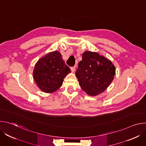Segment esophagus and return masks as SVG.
Segmentation results:
<instances>
[{
    "label": "esophagus",
    "mask_w": 146,
    "mask_h": 146,
    "mask_svg": "<svg viewBox=\"0 0 146 146\" xmlns=\"http://www.w3.org/2000/svg\"><path fill=\"white\" fill-rule=\"evenodd\" d=\"M70 69H71V70H72V72H75V70H76V67H75V66L71 67Z\"/></svg>",
    "instance_id": "34e87169"
}]
</instances>
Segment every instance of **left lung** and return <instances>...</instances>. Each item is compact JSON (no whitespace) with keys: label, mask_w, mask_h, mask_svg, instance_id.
Listing matches in <instances>:
<instances>
[{"label":"left lung","mask_w":146,"mask_h":146,"mask_svg":"<svg viewBox=\"0 0 146 146\" xmlns=\"http://www.w3.org/2000/svg\"><path fill=\"white\" fill-rule=\"evenodd\" d=\"M115 73V68L110 60L97 52L85 51L76 76L81 88L88 95L95 96L106 90Z\"/></svg>","instance_id":"8db88e82"}]
</instances>
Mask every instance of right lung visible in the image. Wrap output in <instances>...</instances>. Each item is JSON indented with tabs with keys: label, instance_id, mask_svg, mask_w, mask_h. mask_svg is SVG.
I'll return each instance as SVG.
<instances>
[{
	"label": "right lung",
	"instance_id": "add662e5",
	"mask_svg": "<svg viewBox=\"0 0 146 146\" xmlns=\"http://www.w3.org/2000/svg\"><path fill=\"white\" fill-rule=\"evenodd\" d=\"M70 71L60 53L55 51L37 61L33 70V78L41 91L51 93L62 86L64 78Z\"/></svg>",
	"mask_w": 146,
	"mask_h": 146
}]
</instances>
